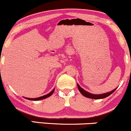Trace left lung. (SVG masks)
<instances>
[{"label": "left lung", "mask_w": 131, "mask_h": 131, "mask_svg": "<svg viewBox=\"0 0 131 131\" xmlns=\"http://www.w3.org/2000/svg\"><path fill=\"white\" fill-rule=\"evenodd\" d=\"M77 86H78V89L79 90L80 92L83 95V96L85 97H87V98L89 99H104L105 97H107L108 96H109L110 95H111L113 92H115V90H116L117 88L114 90H113L112 91L110 92H107L106 93H104V94H100V95H95V94H92V93H89L88 92L85 91V90H83L82 87L80 86V85L78 84H77Z\"/></svg>", "instance_id": "8db88e82"}]
</instances>
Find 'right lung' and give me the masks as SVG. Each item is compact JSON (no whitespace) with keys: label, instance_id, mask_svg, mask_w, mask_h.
Returning a JSON list of instances; mask_svg holds the SVG:
<instances>
[{"label":"right lung","instance_id":"add662e5","mask_svg":"<svg viewBox=\"0 0 131 131\" xmlns=\"http://www.w3.org/2000/svg\"><path fill=\"white\" fill-rule=\"evenodd\" d=\"M54 89H53V90L51 91V92H50V93H49L47 95H45L44 96H42V97H38V98H36V99H29V98H26V99H27V100H42V99H46L47 97H49V96L51 95L52 94H53V93L54 92Z\"/></svg>","mask_w":131,"mask_h":131}]
</instances>
